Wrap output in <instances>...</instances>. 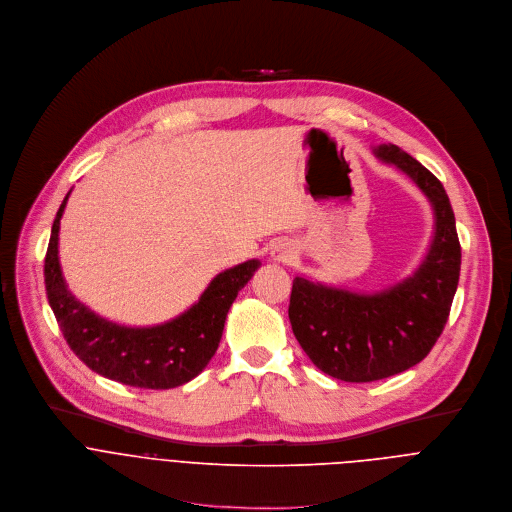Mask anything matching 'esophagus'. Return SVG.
Returning a JSON list of instances; mask_svg holds the SVG:
<instances>
[{"label":"esophagus","instance_id":"34e87169","mask_svg":"<svg viewBox=\"0 0 512 512\" xmlns=\"http://www.w3.org/2000/svg\"><path fill=\"white\" fill-rule=\"evenodd\" d=\"M294 248H292V244H288V242H278L272 250H270V256H272V260H276V262H290L292 258H294Z\"/></svg>","mask_w":512,"mask_h":512}]
</instances>
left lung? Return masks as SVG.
<instances>
[{"instance_id":"8db88e82","label":"left lung","mask_w":512,"mask_h":512,"mask_svg":"<svg viewBox=\"0 0 512 512\" xmlns=\"http://www.w3.org/2000/svg\"><path fill=\"white\" fill-rule=\"evenodd\" d=\"M373 153L410 177L434 210V236L422 264L377 292L296 276L288 304L302 351L323 373L351 383L391 377L430 353L448 321L462 260L454 212L436 175L397 145H377Z\"/></svg>"}]
</instances>
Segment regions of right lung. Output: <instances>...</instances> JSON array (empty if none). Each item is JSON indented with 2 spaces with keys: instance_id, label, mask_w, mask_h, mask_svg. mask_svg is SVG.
<instances>
[{
  "instance_id": "obj_1",
  "label": "right lung",
  "mask_w": 512,
  "mask_h": 512,
  "mask_svg": "<svg viewBox=\"0 0 512 512\" xmlns=\"http://www.w3.org/2000/svg\"><path fill=\"white\" fill-rule=\"evenodd\" d=\"M68 195L70 191L56 214L44 262L48 302L68 347L94 373L131 387L171 389L197 377L216 355L230 306L260 260L220 272L195 304L163 325H117L82 304L62 276L58 232Z\"/></svg>"
}]
</instances>
